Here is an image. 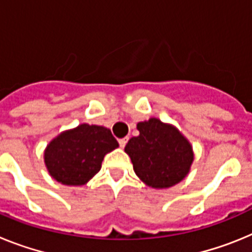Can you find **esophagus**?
<instances>
[{
    "instance_id": "1",
    "label": "esophagus",
    "mask_w": 252,
    "mask_h": 252,
    "mask_svg": "<svg viewBox=\"0 0 252 252\" xmlns=\"http://www.w3.org/2000/svg\"><path fill=\"white\" fill-rule=\"evenodd\" d=\"M127 141H128V137H122V139H120L119 140L120 146H121V148H125V146H126V144H127Z\"/></svg>"
}]
</instances>
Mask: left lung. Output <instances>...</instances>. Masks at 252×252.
<instances>
[{
  "mask_svg": "<svg viewBox=\"0 0 252 252\" xmlns=\"http://www.w3.org/2000/svg\"><path fill=\"white\" fill-rule=\"evenodd\" d=\"M137 130L139 136L125 146L137 177L146 186L159 189L184 179L192 165L193 151L182 133L158 119L139 122Z\"/></svg>",
  "mask_w": 252,
  "mask_h": 252,
  "instance_id": "left-lung-1",
  "label": "left lung"
}]
</instances>
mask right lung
Wrapping results in <instances>:
<instances>
[{
	"label": "right lung",
	"instance_id": "obj_1",
	"mask_svg": "<svg viewBox=\"0 0 252 252\" xmlns=\"http://www.w3.org/2000/svg\"><path fill=\"white\" fill-rule=\"evenodd\" d=\"M119 148L111 131L97 125H79L60 133L45 150V164L55 180L83 186L99 171L104 155Z\"/></svg>",
	"mask_w": 252,
	"mask_h": 252
}]
</instances>
